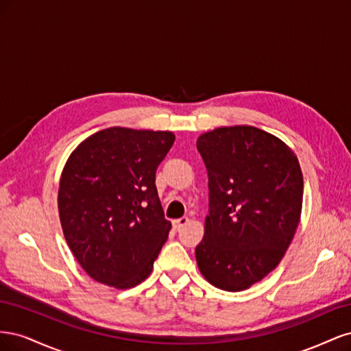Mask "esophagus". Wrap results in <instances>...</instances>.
Segmentation results:
<instances>
[{
	"label": "esophagus",
	"mask_w": 351,
	"mask_h": 351,
	"mask_svg": "<svg viewBox=\"0 0 351 351\" xmlns=\"http://www.w3.org/2000/svg\"><path fill=\"white\" fill-rule=\"evenodd\" d=\"M187 222H189V218H187V217H183V218L174 219V221H173V226H174L176 230H180V228H183V227L187 224Z\"/></svg>",
	"instance_id": "obj_1"
}]
</instances>
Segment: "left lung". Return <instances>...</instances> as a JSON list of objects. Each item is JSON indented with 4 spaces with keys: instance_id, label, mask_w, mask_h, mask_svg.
Masks as SVG:
<instances>
[{
    "instance_id": "8db88e82",
    "label": "left lung",
    "mask_w": 351,
    "mask_h": 351,
    "mask_svg": "<svg viewBox=\"0 0 351 351\" xmlns=\"http://www.w3.org/2000/svg\"><path fill=\"white\" fill-rule=\"evenodd\" d=\"M196 146L209 180V215L195 252L199 271L217 289L246 290L278 267L299 226V159L253 125L218 127Z\"/></svg>"
}]
</instances>
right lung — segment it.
I'll return each instance as SVG.
<instances>
[{"label":"right lung","mask_w":351,"mask_h":351,"mask_svg":"<svg viewBox=\"0 0 351 351\" xmlns=\"http://www.w3.org/2000/svg\"><path fill=\"white\" fill-rule=\"evenodd\" d=\"M171 132L110 127L84 139L62 168L58 212L74 258L90 278L132 289L149 277L168 239L155 173Z\"/></svg>","instance_id":"1"}]
</instances>
